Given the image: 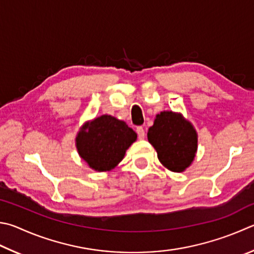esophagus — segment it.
Masks as SVG:
<instances>
[{"label": "esophagus", "instance_id": "1", "mask_svg": "<svg viewBox=\"0 0 254 254\" xmlns=\"http://www.w3.org/2000/svg\"><path fill=\"white\" fill-rule=\"evenodd\" d=\"M136 133H137V137H139L140 140L144 139L145 131H144V128H143L142 127H136Z\"/></svg>", "mask_w": 254, "mask_h": 254}]
</instances>
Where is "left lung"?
Instances as JSON below:
<instances>
[{"label": "left lung", "instance_id": "obj_1", "mask_svg": "<svg viewBox=\"0 0 254 254\" xmlns=\"http://www.w3.org/2000/svg\"><path fill=\"white\" fill-rule=\"evenodd\" d=\"M147 140L158 158L172 172H183L190 167L197 149V134L182 114L164 111L156 115L147 131Z\"/></svg>", "mask_w": 254, "mask_h": 254}]
</instances>
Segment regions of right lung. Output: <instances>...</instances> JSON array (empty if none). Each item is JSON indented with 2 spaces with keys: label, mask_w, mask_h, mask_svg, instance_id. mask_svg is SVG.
<instances>
[{
  "label": "right lung",
  "mask_w": 254,
  "mask_h": 254,
  "mask_svg": "<svg viewBox=\"0 0 254 254\" xmlns=\"http://www.w3.org/2000/svg\"><path fill=\"white\" fill-rule=\"evenodd\" d=\"M135 140L136 133L126 122L107 114L86 122L75 139L81 158L99 172L117 167Z\"/></svg>",
  "instance_id": "add662e5"
}]
</instances>
